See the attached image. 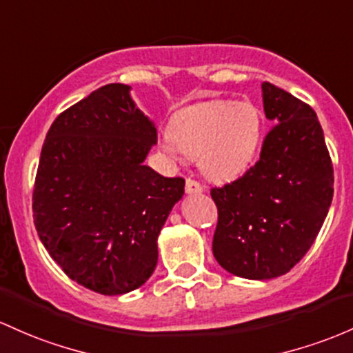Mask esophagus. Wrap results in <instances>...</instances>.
I'll return each mask as SVG.
<instances>
[{"instance_id":"esophagus-1","label":"esophagus","mask_w":353,"mask_h":353,"mask_svg":"<svg viewBox=\"0 0 353 353\" xmlns=\"http://www.w3.org/2000/svg\"><path fill=\"white\" fill-rule=\"evenodd\" d=\"M185 192L188 194H201L203 192V185L189 177V179H185Z\"/></svg>"}]
</instances>
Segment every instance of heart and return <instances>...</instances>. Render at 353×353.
Listing matches in <instances>:
<instances>
[{"mask_svg": "<svg viewBox=\"0 0 353 353\" xmlns=\"http://www.w3.org/2000/svg\"><path fill=\"white\" fill-rule=\"evenodd\" d=\"M263 115L250 102L211 100L177 110L164 149L170 156L197 159L212 181H233L253 164L261 145Z\"/></svg>", "mask_w": 353, "mask_h": 353, "instance_id": "1", "label": "heart"}]
</instances>
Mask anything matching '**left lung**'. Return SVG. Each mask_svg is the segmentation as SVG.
Here are the masks:
<instances>
[{
	"instance_id": "1",
	"label": "left lung",
	"mask_w": 353,
	"mask_h": 353,
	"mask_svg": "<svg viewBox=\"0 0 353 353\" xmlns=\"http://www.w3.org/2000/svg\"><path fill=\"white\" fill-rule=\"evenodd\" d=\"M261 88L266 117L276 123L259 161L211 189L218 208L212 253L248 280L288 273L313 245L334 197V165L315 110L273 83Z\"/></svg>"
}]
</instances>
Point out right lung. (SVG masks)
Segmentation results:
<instances>
[{
    "label": "right lung",
    "mask_w": 353,
    "mask_h": 353,
    "mask_svg": "<svg viewBox=\"0 0 353 353\" xmlns=\"http://www.w3.org/2000/svg\"><path fill=\"white\" fill-rule=\"evenodd\" d=\"M130 87L108 83L55 119L33 188L38 236L68 278L100 295L149 280L157 236L184 194L183 177L142 164L157 142Z\"/></svg>",
    "instance_id": "obj_1"
}]
</instances>
